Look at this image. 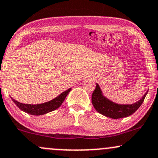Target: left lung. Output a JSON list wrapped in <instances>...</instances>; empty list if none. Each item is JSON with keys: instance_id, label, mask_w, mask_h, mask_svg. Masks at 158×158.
<instances>
[{"instance_id": "left-lung-1", "label": "left lung", "mask_w": 158, "mask_h": 158, "mask_svg": "<svg viewBox=\"0 0 158 158\" xmlns=\"http://www.w3.org/2000/svg\"><path fill=\"white\" fill-rule=\"evenodd\" d=\"M148 92L142 97L141 99L132 105H119L112 102L102 95L99 85L96 84L95 90L92 95V103L94 108L98 112L106 117L114 119L122 118L128 117L135 113L144 102Z\"/></svg>"}]
</instances>
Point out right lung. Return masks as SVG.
Here are the masks:
<instances>
[{"label":"right lung","instance_id":"right-lung-1","mask_svg":"<svg viewBox=\"0 0 158 158\" xmlns=\"http://www.w3.org/2000/svg\"><path fill=\"white\" fill-rule=\"evenodd\" d=\"M70 91H71V89H67V90L63 92V93L60 94L59 96H57L54 99L47 102L43 103V104H23V103H20L19 102L16 101L13 98H12L13 102L16 104V106L21 111L28 113L30 114H32V115H41V114H47V113L50 112V111L58 109L61 106L62 103L64 102L65 98L67 96Z\"/></svg>","mask_w":158,"mask_h":158}]
</instances>
